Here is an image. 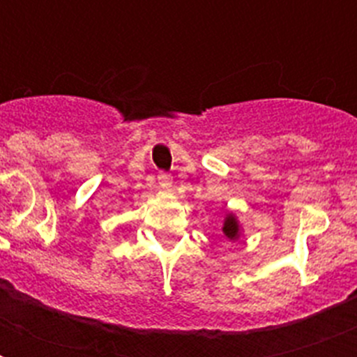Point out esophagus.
<instances>
[{"instance_id":"obj_1","label":"esophagus","mask_w":357,"mask_h":357,"mask_svg":"<svg viewBox=\"0 0 357 357\" xmlns=\"http://www.w3.org/2000/svg\"><path fill=\"white\" fill-rule=\"evenodd\" d=\"M157 181H159V187H161V189H168V187L172 185V176L167 172H161L157 176Z\"/></svg>"}]
</instances>
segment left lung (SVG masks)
Here are the masks:
<instances>
[{"label": "left lung", "mask_w": 357, "mask_h": 357, "mask_svg": "<svg viewBox=\"0 0 357 357\" xmlns=\"http://www.w3.org/2000/svg\"><path fill=\"white\" fill-rule=\"evenodd\" d=\"M222 235L228 241H237L241 237V224H238L237 215L234 213H226V217H224L222 222Z\"/></svg>", "instance_id": "8db88e82"}]
</instances>
